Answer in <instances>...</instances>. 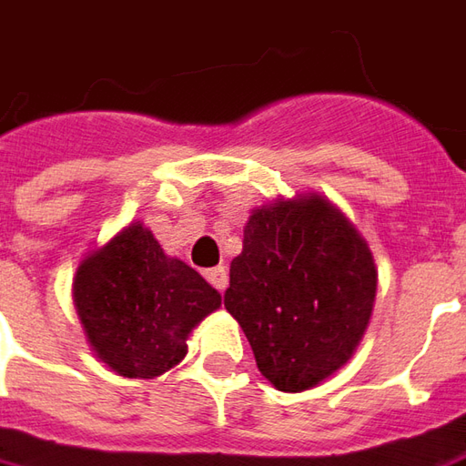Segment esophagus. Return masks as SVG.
<instances>
[{
	"label": "esophagus",
	"mask_w": 466,
	"mask_h": 466,
	"mask_svg": "<svg viewBox=\"0 0 466 466\" xmlns=\"http://www.w3.org/2000/svg\"><path fill=\"white\" fill-rule=\"evenodd\" d=\"M207 279H209L211 285L219 289V292H224L227 285H229V275H227L224 267H211V269H207Z\"/></svg>",
	"instance_id": "esophagus-1"
}]
</instances>
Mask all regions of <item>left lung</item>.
<instances>
[{
	"label": "left lung",
	"mask_w": 466,
	"mask_h": 466,
	"mask_svg": "<svg viewBox=\"0 0 466 466\" xmlns=\"http://www.w3.org/2000/svg\"><path fill=\"white\" fill-rule=\"evenodd\" d=\"M376 288L369 242L312 191L249 211L224 308L242 325L259 373L278 391L298 393L353 358Z\"/></svg>",
	"instance_id": "left-lung-1"
}]
</instances>
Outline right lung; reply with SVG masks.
<instances>
[{
	"mask_svg": "<svg viewBox=\"0 0 466 466\" xmlns=\"http://www.w3.org/2000/svg\"><path fill=\"white\" fill-rule=\"evenodd\" d=\"M73 302L97 360L126 379H156L184 360L188 335L222 295L131 222L80 259Z\"/></svg>",
	"mask_w": 466,
	"mask_h": 466,
	"instance_id": "obj_1",
	"label": "right lung"
}]
</instances>
